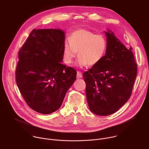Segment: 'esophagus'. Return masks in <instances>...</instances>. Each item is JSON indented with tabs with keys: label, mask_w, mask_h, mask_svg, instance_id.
Segmentation results:
<instances>
[{
	"label": "esophagus",
	"mask_w": 149,
	"mask_h": 149,
	"mask_svg": "<svg viewBox=\"0 0 149 149\" xmlns=\"http://www.w3.org/2000/svg\"><path fill=\"white\" fill-rule=\"evenodd\" d=\"M82 73L80 71H77V78H82Z\"/></svg>",
	"instance_id": "esophagus-1"
}]
</instances>
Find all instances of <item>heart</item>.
Returning <instances> with one entry per match:
<instances>
[{
	"mask_svg": "<svg viewBox=\"0 0 149 149\" xmlns=\"http://www.w3.org/2000/svg\"><path fill=\"white\" fill-rule=\"evenodd\" d=\"M64 43L63 58L67 64H71L79 56L76 65L80 68L88 64L95 65L103 59L107 48V42L101 34H95L85 29H78L73 31Z\"/></svg>",
	"mask_w": 149,
	"mask_h": 149,
	"instance_id": "b5f03b06",
	"label": "heart"
}]
</instances>
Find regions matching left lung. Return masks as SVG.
Here are the masks:
<instances>
[{
  "label": "left lung",
  "instance_id": "left-lung-1",
  "mask_svg": "<svg viewBox=\"0 0 149 149\" xmlns=\"http://www.w3.org/2000/svg\"><path fill=\"white\" fill-rule=\"evenodd\" d=\"M104 33L107 42L104 57L83 74L89 108L101 116L116 113L128 101L137 76L132 48H126L111 30Z\"/></svg>",
  "mask_w": 149,
  "mask_h": 149
}]
</instances>
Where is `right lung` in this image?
Returning a JSON list of instances; mask_svg holds the SVG:
<instances>
[{
  "mask_svg": "<svg viewBox=\"0 0 149 149\" xmlns=\"http://www.w3.org/2000/svg\"><path fill=\"white\" fill-rule=\"evenodd\" d=\"M65 33L59 29H34L19 52L16 81L25 101L35 111L58 110L76 80L77 71L62 64Z\"/></svg>",
  "mask_w": 149,
  "mask_h": 149,
  "instance_id": "add662e5",
  "label": "right lung"
}]
</instances>
